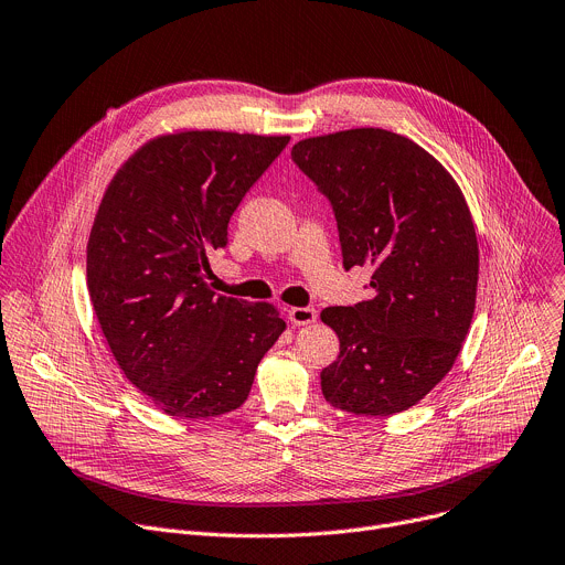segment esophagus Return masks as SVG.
<instances>
[{"mask_svg": "<svg viewBox=\"0 0 565 565\" xmlns=\"http://www.w3.org/2000/svg\"><path fill=\"white\" fill-rule=\"evenodd\" d=\"M289 321L294 326H308L317 321V310L315 308H291L289 310Z\"/></svg>", "mask_w": 565, "mask_h": 565, "instance_id": "obj_1", "label": "esophagus"}]
</instances>
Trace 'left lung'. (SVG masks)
Wrapping results in <instances>:
<instances>
[{"label": "left lung", "instance_id": "left-lung-1", "mask_svg": "<svg viewBox=\"0 0 565 565\" xmlns=\"http://www.w3.org/2000/svg\"><path fill=\"white\" fill-rule=\"evenodd\" d=\"M291 160L332 205L343 269L373 271L371 298L321 312L339 337L321 392L358 416L405 412L452 369L472 321L480 248L466 199L437 158L384 128L300 140Z\"/></svg>", "mask_w": 565, "mask_h": 565}]
</instances>
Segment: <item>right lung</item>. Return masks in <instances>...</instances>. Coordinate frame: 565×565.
I'll return each mask as SVG.
<instances>
[{
    "label": "right lung",
    "mask_w": 565,
    "mask_h": 565,
    "mask_svg": "<svg viewBox=\"0 0 565 565\" xmlns=\"http://www.w3.org/2000/svg\"><path fill=\"white\" fill-rule=\"evenodd\" d=\"M289 136L181 131L113 177L88 239V291L124 375L158 409L222 416L248 398L285 321L269 302L214 294L207 253L228 244L244 194Z\"/></svg>",
    "instance_id": "obj_1"
}]
</instances>
